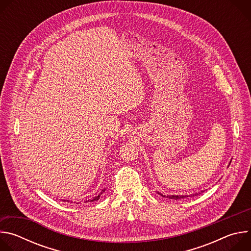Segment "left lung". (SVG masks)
<instances>
[{"label": "left lung", "instance_id": "obj_1", "mask_svg": "<svg viewBox=\"0 0 251 251\" xmlns=\"http://www.w3.org/2000/svg\"><path fill=\"white\" fill-rule=\"evenodd\" d=\"M201 193H202V191H201ZM159 195H161L162 197H165V196H163L161 193H158ZM199 194H201V192H199V193H196V194H193V196H197V195H199ZM192 195H190V196H183V195H170V196H168L167 198H169V199H172V200H180V199H184V198H187V197H191Z\"/></svg>", "mask_w": 251, "mask_h": 251}]
</instances>
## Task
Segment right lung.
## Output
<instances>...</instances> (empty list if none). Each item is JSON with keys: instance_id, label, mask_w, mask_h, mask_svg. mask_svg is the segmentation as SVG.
I'll use <instances>...</instances> for the list:
<instances>
[{"instance_id": "right-lung-1", "label": "right lung", "mask_w": 251, "mask_h": 251, "mask_svg": "<svg viewBox=\"0 0 251 251\" xmlns=\"http://www.w3.org/2000/svg\"><path fill=\"white\" fill-rule=\"evenodd\" d=\"M102 192H104V190L102 191ZM102 192L98 195V196H96V197H94L92 200H88V201H85V202H87V201H98L99 200V198H100V195L102 194ZM62 201H67V202H74L73 201H69V200H62ZM76 203H79V202H76Z\"/></svg>"}]
</instances>
